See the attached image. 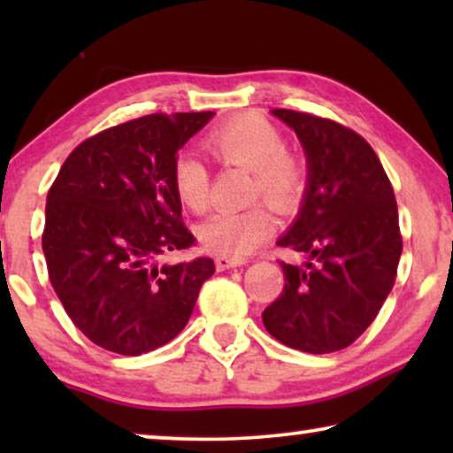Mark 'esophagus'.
<instances>
[{
    "label": "esophagus",
    "instance_id": "esophagus-1",
    "mask_svg": "<svg viewBox=\"0 0 453 453\" xmlns=\"http://www.w3.org/2000/svg\"><path fill=\"white\" fill-rule=\"evenodd\" d=\"M247 262L245 257H233V256H219L214 259L216 270H228V268H237V265H243Z\"/></svg>",
    "mask_w": 453,
    "mask_h": 453
}]
</instances>
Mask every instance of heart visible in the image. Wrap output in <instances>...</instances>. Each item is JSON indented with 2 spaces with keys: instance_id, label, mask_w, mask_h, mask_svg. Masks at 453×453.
Returning a JSON list of instances; mask_svg holds the SVG:
<instances>
[{
  "instance_id": "obj_1",
  "label": "heart",
  "mask_w": 453,
  "mask_h": 453,
  "mask_svg": "<svg viewBox=\"0 0 453 453\" xmlns=\"http://www.w3.org/2000/svg\"><path fill=\"white\" fill-rule=\"evenodd\" d=\"M202 146L222 166H241L251 173L250 197H265L278 212L290 214L305 200L309 171L299 154L284 148V135L274 123L256 113H237L216 123ZM171 188L191 212L210 206V169L200 158L181 152L173 160ZM276 231V219L265 202L239 212H219L197 228L206 250L220 256L243 257L256 251Z\"/></svg>"
}]
</instances>
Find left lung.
<instances>
[{
  "label": "left lung",
  "mask_w": 453,
  "mask_h": 453,
  "mask_svg": "<svg viewBox=\"0 0 453 453\" xmlns=\"http://www.w3.org/2000/svg\"><path fill=\"white\" fill-rule=\"evenodd\" d=\"M272 113L299 135L309 169L299 219L278 245L309 259L280 262L284 288L262 319L278 342L326 355L355 342L394 287L402 256L398 203L363 135L301 111Z\"/></svg>",
  "instance_id": "left-lung-1"
}]
</instances>
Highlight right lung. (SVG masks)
<instances>
[{
    "label": "right lung",
    "mask_w": 453,
    "mask_h": 453,
    "mask_svg": "<svg viewBox=\"0 0 453 453\" xmlns=\"http://www.w3.org/2000/svg\"><path fill=\"white\" fill-rule=\"evenodd\" d=\"M152 113L84 140L47 194L42 253L65 313L90 342L138 357L171 342L194 311L210 257L158 264L196 245L171 166L212 119Z\"/></svg>",
    "instance_id": "obj_1"
}]
</instances>
